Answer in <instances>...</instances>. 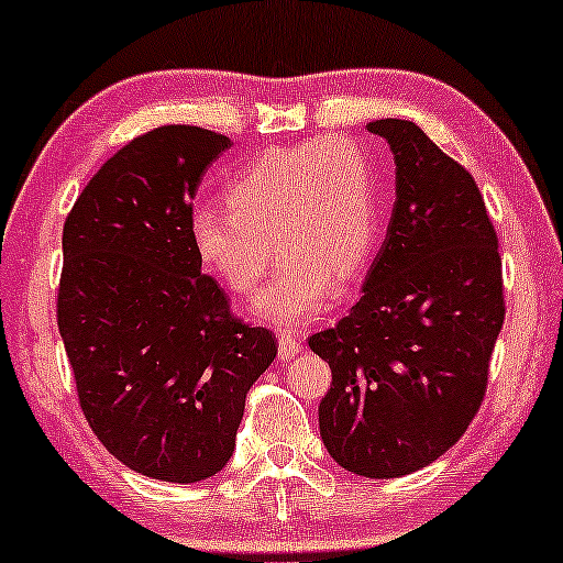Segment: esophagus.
<instances>
[{"label":"esophagus","mask_w":563,"mask_h":563,"mask_svg":"<svg viewBox=\"0 0 563 563\" xmlns=\"http://www.w3.org/2000/svg\"><path fill=\"white\" fill-rule=\"evenodd\" d=\"M297 354H302V341H299L297 335L289 333V331L279 333V356H282V360H291V356H297Z\"/></svg>","instance_id":"34e87169"}]
</instances>
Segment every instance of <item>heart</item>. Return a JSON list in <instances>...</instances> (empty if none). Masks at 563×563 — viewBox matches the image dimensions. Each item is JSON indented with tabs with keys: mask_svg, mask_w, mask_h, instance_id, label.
Listing matches in <instances>:
<instances>
[{
	"mask_svg": "<svg viewBox=\"0 0 563 563\" xmlns=\"http://www.w3.org/2000/svg\"><path fill=\"white\" fill-rule=\"evenodd\" d=\"M224 201L230 211L194 209V253L230 295L247 297L276 247L279 272L253 302L266 323L291 328L316 318L333 284L344 291L360 279L377 247L375 170L349 139L266 150L224 186Z\"/></svg>",
	"mask_w": 563,
	"mask_h": 563,
	"instance_id": "heart-1",
	"label": "heart"
}]
</instances>
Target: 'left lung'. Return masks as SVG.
<instances>
[{
	"label": "left lung",
	"instance_id": "left-lung-1",
	"mask_svg": "<svg viewBox=\"0 0 563 563\" xmlns=\"http://www.w3.org/2000/svg\"><path fill=\"white\" fill-rule=\"evenodd\" d=\"M396 159V207L360 302L308 344L331 367L323 444L341 468L398 478L478 413L505 323L501 255L473 175L411 121H369Z\"/></svg>",
	"mask_w": 563,
	"mask_h": 563
}]
</instances>
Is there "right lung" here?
Returning a JSON list of instances; mask_svg holds the SVG:
<instances>
[{"label": "right lung", "mask_w": 563, "mask_h": 563, "mask_svg": "<svg viewBox=\"0 0 563 563\" xmlns=\"http://www.w3.org/2000/svg\"><path fill=\"white\" fill-rule=\"evenodd\" d=\"M230 139L159 126L92 175L64 222L56 323L87 424L142 476L196 484L228 465L276 335L232 316L188 222Z\"/></svg>", "instance_id": "add662e5"}]
</instances>
